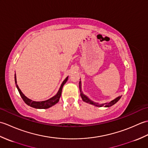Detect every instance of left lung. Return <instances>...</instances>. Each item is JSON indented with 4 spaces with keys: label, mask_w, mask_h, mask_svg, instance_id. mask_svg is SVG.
Returning <instances> with one entry per match:
<instances>
[{
    "label": "left lung",
    "mask_w": 148,
    "mask_h": 148,
    "mask_svg": "<svg viewBox=\"0 0 148 148\" xmlns=\"http://www.w3.org/2000/svg\"><path fill=\"white\" fill-rule=\"evenodd\" d=\"M79 90H80V95H81V98H82V100H83L84 102H85L86 103H90V104H92V105H93L95 106H97V107H102V106H104L106 107V108H109V107H111L112 106H113L114 104H115V103L118 102V100L121 99V96H119L118 97H116V99H114V100H111V102H106L105 103H97L95 102H93V100H91L90 99H89L88 97L86 95H84V94L83 93L82 91H81V81H79Z\"/></svg>",
    "instance_id": "1"
}]
</instances>
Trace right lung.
<instances>
[{
  "label": "right lung",
  "mask_w": 148,
  "mask_h": 148,
  "mask_svg": "<svg viewBox=\"0 0 148 148\" xmlns=\"http://www.w3.org/2000/svg\"><path fill=\"white\" fill-rule=\"evenodd\" d=\"M68 77L69 76H67V77L65 78V80L63 81L57 93L56 94L55 96H53L51 98H50L48 100H44V101H40V102H37V101H34V100H31L24 95V94L22 93V92L21 91V90L19 88V87L17 84V82H16V73L14 74V81H15V84H16V86L17 89L18 90L19 93H20V95L22 99L23 100V101L25 102L26 104H27L28 106H29L32 108H36V109H48L51 108L53 106L55 105L56 103H58V102L59 101V99L60 98L61 94H62V90L63 88V86H64V84H65V83L67 82L68 80Z\"/></svg>",
  "instance_id": "add662e5"
}]
</instances>
